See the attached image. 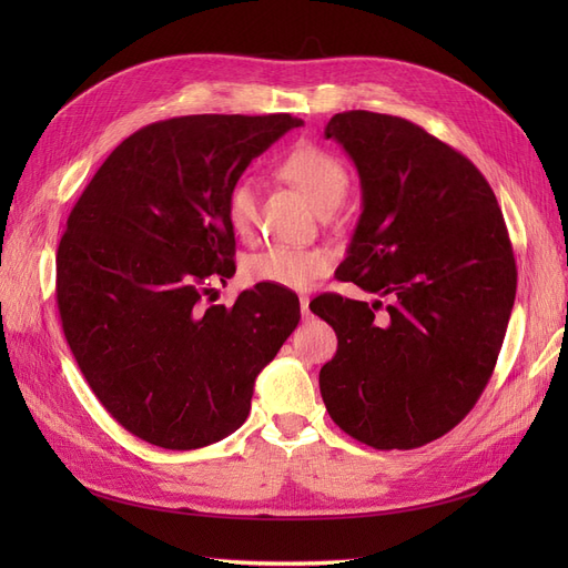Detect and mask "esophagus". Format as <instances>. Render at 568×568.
<instances>
[{"instance_id":"obj_1","label":"esophagus","mask_w":568,"mask_h":568,"mask_svg":"<svg viewBox=\"0 0 568 568\" xmlns=\"http://www.w3.org/2000/svg\"><path fill=\"white\" fill-rule=\"evenodd\" d=\"M301 315H303V320H311V298L307 296H301Z\"/></svg>"}]
</instances>
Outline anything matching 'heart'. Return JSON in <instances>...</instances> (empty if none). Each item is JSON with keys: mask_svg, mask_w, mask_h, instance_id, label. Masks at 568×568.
<instances>
[{"mask_svg": "<svg viewBox=\"0 0 568 568\" xmlns=\"http://www.w3.org/2000/svg\"><path fill=\"white\" fill-rule=\"evenodd\" d=\"M280 173L303 196L313 203L322 215L336 211L346 199L351 178L346 165L338 156L315 144H301L282 161ZM225 217L230 230L251 242L257 230V192L255 182L248 178L236 180L225 199ZM334 257L324 248H294V246H270L251 253L242 274L248 284H270L280 288H307L315 280L329 274Z\"/></svg>", "mask_w": 568, "mask_h": 568, "instance_id": "heart-1", "label": "heart"}]
</instances>
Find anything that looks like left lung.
Wrapping results in <instances>:
<instances>
[{
    "label": "left lung",
    "instance_id": "1",
    "mask_svg": "<svg viewBox=\"0 0 568 568\" xmlns=\"http://www.w3.org/2000/svg\"><path fill=\"white\" fill-rule=\"evenodd\" d=\"M353 159L363 215L336 270L369 294H324L336 355L320 369L329 417L376 450H412L455 428L484 393L517 296L500 205L480 170L398 115L346 111L324 130Z\"/></svg>",
    "mask_w": 568,
    "mask_h": 568
}]
</instances>
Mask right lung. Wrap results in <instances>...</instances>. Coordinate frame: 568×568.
Here are the masks:
<instances>
[{
  "label": "right lung",
  "mask_w": 568,
  "mask_h": 568,
  "mask_svg": "<svg viewBox=\"0 0 568 568\" xmlns=\"http://www.w3.org/2000/svg\"><path fill=\"white\" fill-rule=\"evenodd\" d=\"M301 118L182 115L120 142L73 205L57 303L75 363L109 415L165 450H196L248 417L255 376L296 329L294 291L255 284L205 305L234 274L230 186Z\"/></svg>",
  "instance_id": "right-lung-1"
}]
</instances>
